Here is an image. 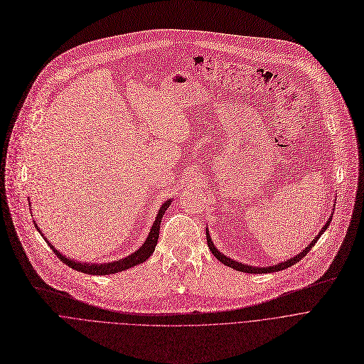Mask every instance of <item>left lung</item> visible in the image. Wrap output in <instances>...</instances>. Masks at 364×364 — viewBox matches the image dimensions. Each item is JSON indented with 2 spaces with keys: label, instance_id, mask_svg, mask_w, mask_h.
<instances>
[{
  "label": "left lung",
  "instance_id": "obj_1",
  "mask_svg": "<svg viewBox=\"0 0 364 364\" xmlns=\"http://www.w3.org/2000/svg\"><path fill=\"white\" fill-rule=\"evenodd\" d=\"M331 216H330V219L327 220V223L323 226V229H321V232L317 235V237H314V240L311 242L301 253H298L296 256H294V257H291L289 261H285V262H282V264H278V265H274V267H268V268H255V267H247V265H243V264H240V262H236V261H233V259H230V257H228V256H225L223 253H220L216 247H215V245H213V242H212V239H210V235H209V230L205 229V236H207V245H209V249L212 250V253L219 259V261L222 262V264H225L226 267H229V268H233V269H236V271H240V272H246V274H269V272H278V271H282V269H287V268H289V267H292L294 264H296V262H299L301 259L311 250L313 249V246L317 243V240L320 239V236L326 232V229L328 228V225L331 223Z\"/></svg>",
  "mask_w": 364,
  "mask_h": 364
}]
</instances>
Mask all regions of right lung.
Here are the masks:
<instances>
[{
	"instance_id": "1",
	"label": "right lung",
	"mask_w": 364,
	"mask_h": 364,
	"mask_svg": "<svg viewBox=\"0 0 364 364\" xmlns=\"http://www.w3.org/2000/svg\"><path fill=\"white\" fill-rule=\"evenodd\" d=\"M171 204V200H167L163 207L160 209L159 215H157V219H155L152 228H151V232L145 240V243L136 250L134 252L132 255L121 259V261H117V262H111V264H83V262H75L72 261V259H68L65 257L62 253H59L56 250V247H53V245L48 243L47 239L44 237V240L47 242V245L51 247V250H53L58 257L60 259V261L63 264H66L68 267H70L72 269H76L79 272H85V274H89V275H109V274H117V272H121V271H125L128 268H132L135 265H139L142 262H145L146 259L151 256V253L155 250V246H157V242H159V235H160V225H161V219L166 213V210L168 209ZM37 228V225H36ZM38 230V228H37ZM40 232V230H38ZM41 233V232H40Z\"/></svg>"
}]
</instances>
